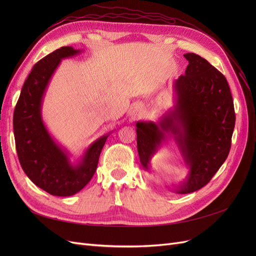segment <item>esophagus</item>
I'll return each instance as SVG.
<instances>
[{
	"instance_id": "obj_1",
	"label": "esophagus",
	"mask_w": 256,
	"mask_h": 256,
	"mask_svg": "<svg viewBox=\"0 0 256 256\" xmlns=\"http://www.w3.org/2000/svg\"><path fill=\"white\" fill-rule=\"evenodd\" d=\"M132 114H134V113H132Z\"/></svg>"
}]
</instances>
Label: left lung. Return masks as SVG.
<instances>
[{"instance_id":"left-lung-1","label":"left lung","mask_w":256,"mask_h":256,"mask_svg":"<svg viewBox=\"0 0 256 256\" xmlns=\"http://www.w3.org/2000/svg\"><path fill=\"white\" fill-rule=\"evenodd\" d=\"M184 56L189 64L174 82V106L158 122L136 124L138 152L146 171L162 144L174 138L189 168L187 178L174 186L178 194L194 192L212 180L228 156L236 120L226 76L198 54Z\"/></svg>"}]
</instances>
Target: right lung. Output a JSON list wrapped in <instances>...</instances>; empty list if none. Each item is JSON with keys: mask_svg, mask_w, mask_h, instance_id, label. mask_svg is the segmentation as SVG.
I'll return each mask as SVG.
<instances>
[{"mask_svg": "<svg viewBox=\"0 0 256 256\" xmlns=\"http://www.w3.org/2000/svg\"><path fill=\"white\" fill-rule=\"evenodd\" d=\"M82 50L62 47L34 65L23 84L14 112V134L22 170L37 187L56 196H70L82 190L97 168L109 134L92 142L83 156L72 162L68 152L49 134L42 116L46 88L60 60Z\"/></svg>", "mask_w": 256, "mask_h": 256, "instance_id": "right-lung-1", "label": "right lung"}]
</instances>
